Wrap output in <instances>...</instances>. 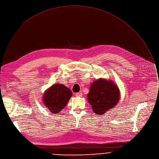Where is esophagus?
<instances>
[{"label":"esophagus","instance_id":"34e87169","mask_svg":"<svg viewBox=\"0 0 159 159\" xmlns=\"http://www.w3.org/2000/svg\"><path fill=\"white\" fill-rule=\"evenodd\" d=\"M75 96L76 97H82V93H77Z\"/></svg>","mask_w":159,"mask_h":159}]
</instances>
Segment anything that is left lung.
I'll return each mask as SVG.
<instances>
[{
    "mask_svg": "<svg viewBox=\"0 0 159 159\" xmlns=\"http://www.w3.org/2000/svg\"><path fill=\"white\" fill-rule=\"evenodd\" d=\"M87 98L93 111L102 115L117 105L120 92L117 86L111 81L99 79L91 85Z\"/></svg>",
    "mask_w": 159,
    "mask_h": 159,
    "instance_id": "left-lung-1",
    "label": "left lung"
}]
</instances>
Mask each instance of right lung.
Masks as SVG:
<instances>
[{"instance_id":"obj_1","label":"right lung","mask_w":159,"mask_h":159,"mask_svg":"<svg viewBox=\"0 0 159 159\" xmlns=\"http://www.w3.org/2000/svg\"><path fill=\"white\" fill-rule=\"evenodd\" d=\"M72 93L63 84H56L44 94L43 102L52 113H57L66 105Z\"/></svg>"}]
</instances>
